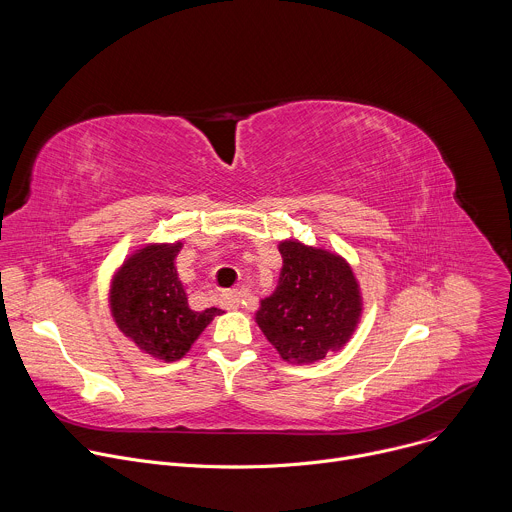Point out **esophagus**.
<instances>
[{
	"instance_id": "1",
	"label": "esophagus",
	"mask_w": 512,
	"mask_h": 512,
	"mask_svg": "<svg viewBox=\"0 0 512 512\" xmlns=\"http://www.w3.org/2000/svg\"><path fill=\"white\" fill-rule=\"evenodd\" d=\"M221 300H223V306L227 310H237L239 304H241V294H239L237 289H229V291H225Z\"/></svg>"
}]
</instances>
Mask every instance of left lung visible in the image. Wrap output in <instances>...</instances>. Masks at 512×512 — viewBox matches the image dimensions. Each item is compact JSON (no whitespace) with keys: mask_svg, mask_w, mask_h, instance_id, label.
Segmentation results:
<instances>
[{"mask_svg":"<svg viewBox=\"0 0 512 512\" xmlns=\"http://www.w3.org/2000/svg\"><path fill=\"white\" fill-rule=\"evenodd\" d=\"M277 249L279 281L261 300L255 322L285 362L312 364L338 352L354 334L362 314L360 287L338 253L296 239Z\"/></svg>","mask_w":512,"mask_h":512,"instance_id":"8db88e82","label":"left lung"}]
</instances>
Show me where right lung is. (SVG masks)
<instances>
[{"mask_svg":"<svg viewBox=\"0 0 512 512\" xmlns=\"http://www.w3.org/2000/svg\"><path fill=\"white\" fill-rule=\"evenodd\" d=\"M178 243H152L131 253L111 279L109 308L117 328L141 352L180 360L223 310L194 312L176 271Z\"/></svg>","mask_w":512,"mask_h":512,"instance_id":"1","label":"right lung"}]
</instances>
